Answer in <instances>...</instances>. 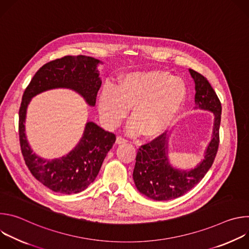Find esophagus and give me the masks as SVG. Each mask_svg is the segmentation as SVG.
Segmentation results:
<instances>
[{"label": "esophagus", "mask_w": 249, "mask_h": 249, "mask_svg": "<svg viewBox=\"0 0 249 249\" xmlns=\"http://www.w3.org/2000/svg\"><path fill=\"white\" fill-rule=\"evenodd\" d=\"M124 143H127V140L126 139H124V138H122L120 136H118L116 138V144L120 145V144H124Z\"/></svg>", "instance_id": "obj_1"}]
</instances>
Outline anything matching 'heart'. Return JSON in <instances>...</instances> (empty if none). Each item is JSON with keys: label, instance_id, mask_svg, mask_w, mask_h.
Returning a JSON list of instances; mask_svg holds the SVG:
<instances>
[{"label": "heart", "instance_id": "obj_1", "mask_svg": "<svg viewBox=\"0 0 249 249\" xmlns=\"http://www.w3.org/2000/svg\"><path fill=\"white\" fill-rule=\"evenodd\" d=\"M186 95L184 81L165 71L133 72L123 76L115 88L105 87L101 90L98 111L102 121L112 127L123 120L132 107L128 131L142 132L152 138L172 125Z\"/></svg>", "mask_w": 249, "mask_h": 249}]
</instances>
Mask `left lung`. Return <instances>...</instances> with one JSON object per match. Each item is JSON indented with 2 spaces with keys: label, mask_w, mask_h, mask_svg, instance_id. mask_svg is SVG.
<instances>
[{
  "label": "left lung",
  "mask_w": 249,
  "mask_h": 249,
  "mask_svg": "<svg viewBox=\"0 0 249 249\" xmlns=\"http://www.w3.org/2000/svg\"><path fill=\"white\" fill-rule=\"evenodd\" d=\"M189 73L195 83V109L211 111L215 116L212 139L204 153V159L190 170H180L169 163L167 137L164 133L141 146L136 157L133 179L137 189L153 200L175 199L191 190L202 180L218 152L221 101L204 76L191 69Z\"/></svg>",
  "instance_id": "left-lung-1"
}]
</instances>
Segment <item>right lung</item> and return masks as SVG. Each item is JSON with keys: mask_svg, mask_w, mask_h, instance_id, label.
<instances>
[{"mask_svg": "<svg viewBox=\"0 0 249 249\" xmlns=\"http://www.w3.org/2000/svg\"><path fill=\"white\" fill-rule=\"evenodd\" d=\"M89 56H65L43 65L25 89L19 107L18 134L21 153L31 174L54 192L74 194L94 181L101 164L115 143L116 137L89 121L78 145L59 159L45 160L32 153L25 135L27 106L33 96L54 89H70L94 106L101 86L98 64Z\"/></svg>", "mask_w": 249, "mask_h": 249, "instance_id": "obj_1", "label": "right lung"}]
</instances>
